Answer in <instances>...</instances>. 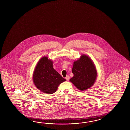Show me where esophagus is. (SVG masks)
I'll use <instances>...</instances> for the list:
<instances>
[{"mask_svg":"<svg viewBox=\"0 0 130 130\" xmlns=\"http://www.w3.org/2000/svg\"><path fill=\"white\" fill-rule=\"evenodd\" d=\"M66 80H67V81H68V80L70 79V77H69V76H67L66 77Z\"/></svg>","mask_w":130,"mask_h":130,"instance_id":"1","label":"esophagus"}]
</instances>
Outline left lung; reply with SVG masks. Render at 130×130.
Instances as JSON below:
<instances>
[{
	"mask_svg": "<svg viewBox=\"0 0 130 130\" xmlns=\"http://www.w3.org/2000/svg\"><path fill=\"white\" fill-rule=\"evenodd\" d=\"M72 72L74 76L69 81L81 91L93 86L98 75L94 62L86 54H82L77 60L74 61Z\"/></svg>",
	"mask_w": 130,
	"mask_h": 130,
	"instance_id": "obj_1",
	"label": "left lung"
}]
</instances>
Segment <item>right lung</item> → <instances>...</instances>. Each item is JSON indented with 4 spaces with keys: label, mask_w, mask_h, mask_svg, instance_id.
I'll use <instances>...</instances> for the list:
<instances>
[{
    "label": "right lung",
    "mask_w": 130,
    "mask_h": 130,
    "mask_svg": "<svg viewBox=\"0 0 130 130\" xmlns=\"http://www.w3.org/2000/svg\"><path fill=\"white\" fill-rule=\"evenodd\" d=\"M53 62L44 56L36 64L32 75L33 83L37 88L47 94L55 92L59 85L66 81L53 67Z\"/></svg>",
    "instance_id": "add662e5"
}]
</instances>
